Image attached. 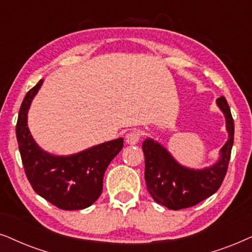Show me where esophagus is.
Wrapping results in <instances>:
<instances>
[{
  "instance_id": "1",
  "label": "esophagus",
  "mask_w": 252,
  "mask_h": 252,
  "mask_svg": "<svg viewBox=\"0 0 252 252\" xmlns=\"http://www.w3.org/2000/svg\"><path fill=\"white\" fill-rule=\"evenodd\" d=\"M140 140V133L139 131H136V130H133V131H130L126 135V143L129 144V145H135Z\"/></svg>"
}]
</instances>
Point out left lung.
<instances>
[{"label":"left lung","mask_w":252,"mask_h":252,"mask_svg":"<svg viewBox=\"0 0 252 252\" xmlns=\"http://www.w3.org/2000/svg\"><path fill=\"white\" fill-rule=\"evenodd\" d=\"M217 103L226 116L229 139L221 149V159L210 168H184L160 144L152 139L144 140L142 147L145 157L146 187L153 199L169 210L197 205L217 192L223 182L234 143V120L223 96L218 98Z\"/></svg>","instance_id":"1"}]
</instances>
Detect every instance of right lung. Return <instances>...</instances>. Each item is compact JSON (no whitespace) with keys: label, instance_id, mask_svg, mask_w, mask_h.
Segmentation results:
<instances>
[{"label":"right lung","instance_id":"obj_1","mask_svg":"<svg viewBox=\"0 0 252 252\" xmlns=\"http://www.w3.org/2000/svg\"><path fill=\"white\" fill-rule=\"evenodd\" d=\"M42 79L26 93L19 109L16 136L24 170L39 196L61 210L91 206L102 192L107 167L123 147V138L93 146L70 157L50 156L33 140L28 128V110Z\"/></svg>","mask_w":252,"mask_h":252}]
</instances>
